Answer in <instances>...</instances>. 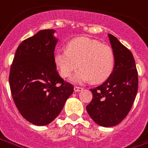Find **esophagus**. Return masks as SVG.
<instances>
[{"mask_svg": "<svg viewBox=\"0 0 148 148\" xmlns=\"http://www.w3.org/2000/svg\"><path fill=\"white\" fill-rule=\"evenodd\" d=\"M74 92H80V91H82L83 89V88L82 87H80V86H74Z\"/></svg>", "mask_w": 148, "mask_h": 148, "instance_id": "obj_1", "label": "esophagus"}]
</instances>
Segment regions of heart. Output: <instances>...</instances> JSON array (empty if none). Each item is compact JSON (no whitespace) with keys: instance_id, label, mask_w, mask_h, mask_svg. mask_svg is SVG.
Wrapping results in <instances>:
<instances>
[{"instance_id":"obj_1","label":"heart","mask_w":148,"mask_h":148,"mask_svg":"<svg viewBox=\"0 0 148 148\" xmlns=\"http://www.w3.org/2000/svg\"><path fill=\"white\" fill-rule=\"evenodd\" d=\"M54 61L61 76L68 77L78 66L82 67L72 77L74 82H104L114 68V54L108 45L89 38H77L69 41L66 50L55 53Z\"/></svg>"}]
</instances>
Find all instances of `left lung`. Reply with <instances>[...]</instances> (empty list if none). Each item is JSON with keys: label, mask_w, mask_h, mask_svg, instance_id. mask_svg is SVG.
Masks as SVG:
<instances>
[{"label": "left lung", "mask_w": 148, "mask_h": 148, "mask_svg": "<svg viewBox=\"0 0 148 148\" xmlns=\"http://www.w3.org/2000/svg\"><path fill=\"white\" fill-rule=\"evenodd\" d=\"M114 54V68L102 85L91 88L92 99L86 106L92 119L101 126L119 124L132 108L138 90V73L132 52L108 34Z\"/></svg>", "instance_id": "left-lung-1"}]
</instances>
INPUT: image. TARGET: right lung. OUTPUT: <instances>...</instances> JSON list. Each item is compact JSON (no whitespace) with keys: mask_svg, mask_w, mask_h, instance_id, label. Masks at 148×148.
I'll return each instance as SVG.
<instances>
[{"mask_svg":"<svg viewBox=\"0 0 148 148\" xmlns=\"http://www.w3.org/2000/svg\"><path fill=\"white\" fill-rule=\"evenodd\" d=\"M54 29L40 30L18 45L11 66L9 85L16 108L36 125L51 123L74 92L56 71Z\"/></svg>","mask_w":148,"mask_h":148,"instance_id":"add662e5","label":"right lung"}]
</instances>
